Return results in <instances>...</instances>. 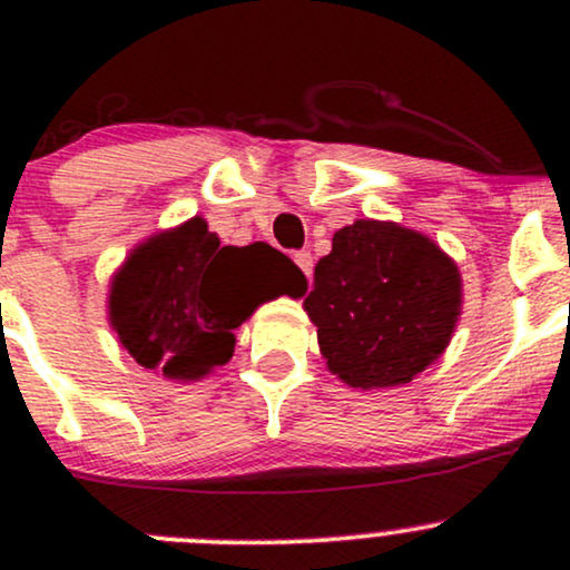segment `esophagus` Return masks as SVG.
<instances>
[{
  "label": "esophagus",
  "instance_id": "esophagus-1",
  "mask_svg": "<svg viewBox=\"0 0 570 570\" xmlns=\"http://www.w3.org/2000/svg\"><path fill=\"white\" fill-rule=\"evenodd\" d=\"M294 263H297V267L305 273L307 278L313 276V257H311V252H297V254H294Z\"/></svg>",
  "mask_w": 570,
  "mask_h": 570
}]
</instances>
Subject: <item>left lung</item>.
I'll list each match as a JSON object with an SVG mask.
<instances>
[{
    "mask_svg": "<svg viewBox=\"0 0 570 570\" xmlns=\"http://www.w3.org/2000/svg\"><path fill=\"white\" fill-rule=\"evenodd\" d=\"M455 259L426 233L356 219L318 259L305 313L326 370L351 389H396L442 356L461 318Z\"/></svg>",
    "mask_w": 570,
    "mask_h": 570,
    "instance_id": "8db88e82",
    "label": "left lung"
}]
</instances>
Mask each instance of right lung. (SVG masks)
I'll list each match as a JSON object with an SVG mask.
<instances>
[{"instance_id":"1","label":"right lung","mask_w":570,"mask_h":570,"mask_svg":"<svg viewBox=\"0 0 570 570\" xmlns=\"http://www.w3.org/2000/svg\"><path fill=\"white\" fill-rule=\"evenodd\" d=\"M307 281L278 248L222 246L193 217L141 244L109 281L107 313L136 364L171 383H198L230 362L235 330L267 299L303 297Z\"/></svg>"}]
</instances>
